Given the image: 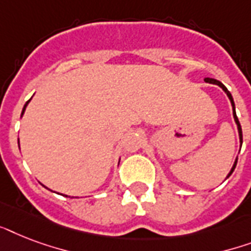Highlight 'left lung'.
Here are the masks:
<instances>
[{"label":"left lung","instance_id":"left-lung-1","mask_svg":"<svg viewBox=\"0 0 251 251\" xmlns=\"http://www.w3.org/2000/svg\"><path fill=\"white\" fill-rule=\"evenodd\" d=\"M206 82H208V83H212V84H218L219 87H222L223 90L226 91V95H228V98H229L230 102H232V106H233V117H234V121H236V124H237V127H238V134H240V141H241L242 143V130H241V125H240V121H238V118H237V114H236V110H234V101H233V98H232V95H230V92L228 90H226V87L224 86V84L222 83V82H219V80L216 79H211V78H206ZM236 164H237V159H236V161H234V165L233 168H232V171L229 172V175H228V177H229L232 173H233L234 171V168H236Z\"/></svg>","mask_w":251,"mask_h":251}]
</instances>
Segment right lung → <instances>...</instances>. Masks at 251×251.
Here are the masks:
<instances>
[{
	"mask_svg": "<svg viewBox=\"0 0 251 251\" xmlns=\"http://www.w3.org/2000/svg\"><path fill=\"white\" fill-rule=\"evenodd\" d=\"M28 101H29V100H28ZM28 101L25 102V106H23V110H22V114L25 113V106H27V104H28Z\"/></svg>",
	"mask_w": 251,
	"mask_h": 251,
	"instance_id": "1",
	"label": "right lung"
}]
</instances>
